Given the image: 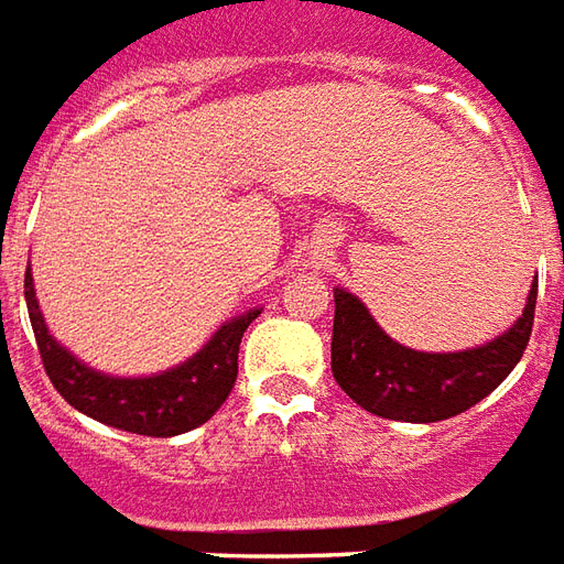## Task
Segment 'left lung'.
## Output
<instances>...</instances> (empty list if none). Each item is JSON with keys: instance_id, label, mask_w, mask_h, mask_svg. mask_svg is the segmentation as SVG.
<instances>
[{"instance_id": "left-lung-1", "label": "left lung", "mask_w": 564, "mask_h": 564, "mask_svg": "<svg viewBox=\"0 0 564 564\" xmlns=\"http://www.w3.org/2000/svg\"><path fill=\"white\" fill-rule=\"evenodd\" d=\"M538 285L522 318L489 346L431 355L394 343L349 291H334L330 370L339 389L367 413L398 422H441L480 403L525 352L534 325Z\"/></svg>"}]
</instances>
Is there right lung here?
<instances>
[{"label":"right lung","instance_id":"1","mask_svg":"<svg viewBox=\"0 0 564 564\" xmlns=\"http://www.w3.org/2000/svg\"><path fill=\"white\" fill-rule=\"evenodd\" d=\"M23 294H26V310H30L42 365L59 398H66L78 413L97 419L102 425L145 434V437H175L215 416V410L227 401L237 382L242 334L261 315L258 310H251L227 322L191 361L166 370L161 377L118 379L84 367L47 334L45 318L35 303L30 270L23 275Z\"/></svg>","mask_w":564,"mask_h":564}]
</instances>
